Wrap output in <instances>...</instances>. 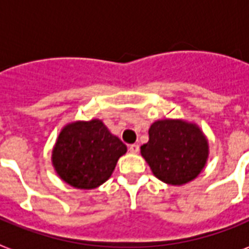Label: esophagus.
<instances>
[{
	"instance_id": "esophagus-1",
	"label": "esophagus",
	"mask_w": 249,
	"mask_h": 249,
	"mask_svg": "<svg viewBox=\"0 0 249 249\" xmlns=\"http://www.w3.org/2000/svg\"><path fill=\"white\" fill-rule=\"evenodd\" d=\"M129 152L134 153V154H137V153L140 152L139 143H132V145H129Z\"/></svg>"
}]
</instances>
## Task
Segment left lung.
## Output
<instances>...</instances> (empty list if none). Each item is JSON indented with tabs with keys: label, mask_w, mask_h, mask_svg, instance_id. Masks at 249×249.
Listing matches in <instances>:
<instances>
[{
	"label": "left lung",
	"mask_w": 249,
	"mask_h": 249,
	"mask_svg": "<svg viewBox=\"0 0 249 249\" xmlns=\"http://www.w3.org/2000/svg\"><path fill=\"white\" fill-rule=\"evenodd\" d=\"M141 156L160 181L181 186L203 170L209 157V141L196 124L183 120H158L149 128V141L141 146Z\"/></svg>",
	"instance_id": "1"
}]
</instances>
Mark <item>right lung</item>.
Instances as JSON below:
<instances>
[{"label":"right lung","mask_w":249,"mask_h":249,"mask_svg":"<svg viewBox=\"0 0 249 249\" xmlns=\"http://www.w3.org/2000/svg\"><path fill=\"white\" fill-rule=\"evenodd\" d=\"M125 143L110 133L101 120L75 121L60 130L53 165L66 183L76 189H95L112 176Z\"/></svg>","instance_id":"1"}]
</instances>
